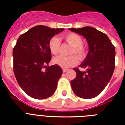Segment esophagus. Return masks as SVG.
<instances>
[{"label": "esophagus", "mask_w": 125, "mask_h": 125, "mask_svg": "<svg viewBox=\"0 0 125 125\" xmlns=\"http://www.w3.org/2000/svg\"><path fill=\"white\" fill-rule=\"evenodd\" d=\"M67 71H68V69H63V73H66Z\"/></svg>", "instance_id": "esophagus-1"}]
</instances>
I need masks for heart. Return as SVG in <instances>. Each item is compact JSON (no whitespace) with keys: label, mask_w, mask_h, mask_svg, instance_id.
Masks as SVG:
<instances>
[{"label":"heart","mask_w":125,"mask_h":125,"mask_svg":"<svg viewBox=\"0 0 125 125\" xmlns=\"http://www.w3.org/2000/svg\"><path fill=\"white\" fill-rule=\"evenodd\" d=\"M63 38L67 43L73 47L71 50V54H75L80 59L83 58L86 54V50L83 46V40L79 35L74 33L67 34L63 36ZM60 47V41L56 36H54L50 39L49 42V48L53 54L58 52ZM53 63L63 68H67L73 66L77 63V58L75 56H64L59 55L54 57L52 60Z\"/></svg>","instance_id":"heart-1"}]
</instances>
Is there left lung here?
<instances>
[{
  "label": "left lung",
  "mask_w": 125,
  "mask_h": 125,
  "mask_svg": "<svg viewBox=\"0 0 125 125\" xmlns=\"http://www.w3.org/2000/svg\"><path fill=\"white\" fill-rule=\"evenodd\" d=\"M69 30L84 37L89 47V52L80 65L86 71L73 69L76 76L71 81L73 91L80 98H94L104 90L114 73L115 47L106 34L91 26Z\"/></svg>",
  "instance_id": "8db88e82"
}]
</instances>
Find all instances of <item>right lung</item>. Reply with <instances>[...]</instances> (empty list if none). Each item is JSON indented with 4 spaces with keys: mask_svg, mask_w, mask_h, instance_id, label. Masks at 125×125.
<instances>
[{
    "mask_svg": "<svg viewBox=\"0 0 125 125\" xmlns=\"http://www.w3.org/2000/svg\"><path fill=\"white\" fill-rule=\"evenodd\" d=\"M63 28L36 26L21 35L13 49V72L22 89L36 99L54 93L62 69L58 65L48 66L51 60L49 42ZM45 69L44 70V68Z\"/></svg>",
    "mask_w": 125,
    "mask_h": 125,
    "instance_id": "add662e5",
    "label": "right lung"
}]
</instances>
